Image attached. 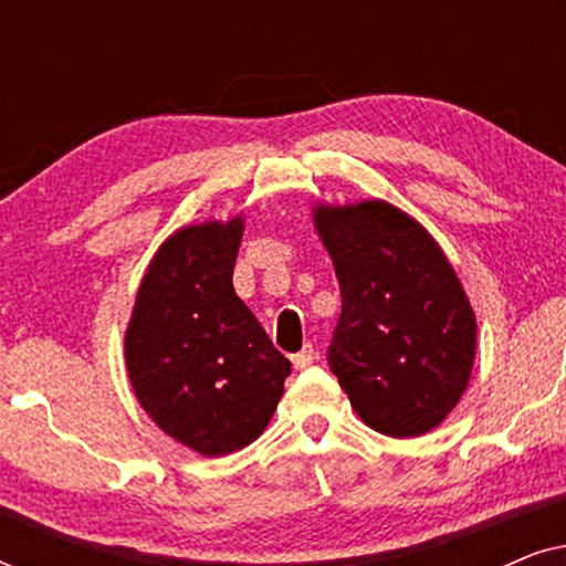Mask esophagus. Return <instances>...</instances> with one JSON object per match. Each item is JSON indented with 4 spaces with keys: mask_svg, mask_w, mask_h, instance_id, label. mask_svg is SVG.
Wrapping results in <instances>:
<instances>
[{
    "mask_svg": "<svg viewBox=\"0 0 566 566\" xmlns=\"http://www.w3.org/2000/svg\"><path fill=\"white\" fill-rule=\"evenodd\" d=\"M314 358H316V355H314V347H312V345H304V350L293 355L291 360H293V368H296V370H304V368L312 366Z\"/></svg>",
    "mask_w": 566,
    "mask_h": 566,
    "instance_id": "34e87169",
    "label": "esophagus"
}]
</instances>
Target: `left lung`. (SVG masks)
<instances>
[{"mask_svg": "<svg viewBox=\"0 0 566 566\" xmlns=\"http://www.w3.org/2000/svg\"><path fill=\"white\" fill-rule=\"evenodd\" d=\"M343 291L329 366L368 428L420 438L467 391L476 314L428 229L386 200L312 211Z\"/></svg>", "mask_w": 566, "mask_h": 566, "instance_id": "1", "label": "left lung"}]
</instances>
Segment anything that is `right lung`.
I'll list each match as a JSON object with an SVG mask.
<instances>
[{
	"mask_svg": "<svg viewBox=\"0 0 566 566\" xmlns=\"http://www.w3.org/2000/svg\"><path fill=\"white\" fill-rule=\"evenodd\" d=\"M242 234V213L169 234L146 268L123 337L138 405L165 436L206 459L258 440L291 374L231 283Z\"/></svg>",
	"mask_w": 566,
	"mask_h": 566,
	"instance_id": "obj_1",
	"label": "right lung"
}]
</instances>
